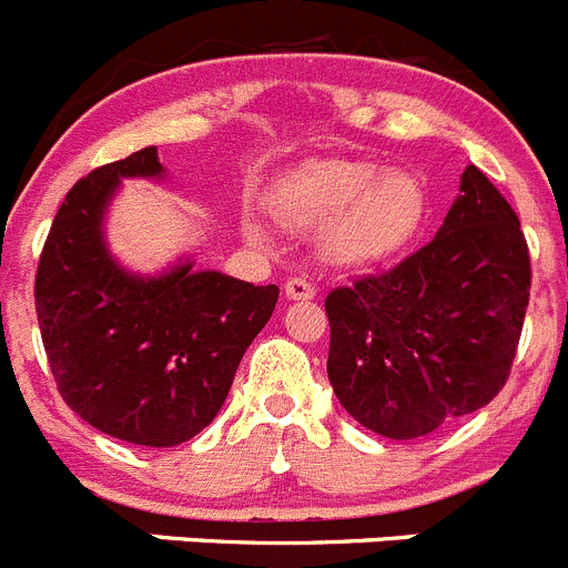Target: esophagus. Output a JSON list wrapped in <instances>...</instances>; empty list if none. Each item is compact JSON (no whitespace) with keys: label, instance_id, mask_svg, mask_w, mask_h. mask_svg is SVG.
Here are the masks:
<instances>
[{"label":"esophagus","instance_id":"34e87169","mask_svg":"<svg viewBox=\"0 0 568 568\" xmlns=\"http://www.w3.org/2000/svg\"><path fill=\"white\" fill-rule=\"evenodd\" d=\"M285 296H288V300H314L316 288L308 277H291L288 283H285Z\"/></svg>","mask_w":568,"mask_h":568}]
</instances>
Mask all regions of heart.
<instances>
[{"instance_id":"b5f03b06","label":"heart","mask_w":568,"mask_h":568,"mask_svg":"<svg viewBox=\"0 0 568 568\" xmlns=\"http://www.w3.org/2000/svg\"><path fill=\"white\" fill-rule=\"evenodd\" d=\"M427 209L422 181L373 161H316L285 178L272 212L291 229L325 226V252L342 263H373L405 246Z\"/></svg>"}]
</instances>
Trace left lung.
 I'll use <instances>...</instances> for the list:
<instances>
[{
	"mask_svg": "<svg viewBox=\"0 0 568 568\" xmlns=\"http://www.w3.org/2000/svg\"><path fill=\"white\" fill-rule=\"evenodd\" d=\"M529 285L518 214L467 166L462 195L427 246L325 296L339 405L396 442L489 405L513 371Z\"/></svg>",
	"mask_w": 568,
	"mask_h": 568,
	"instance_id": "1",
	"label": "left lung"
}]
</instances>
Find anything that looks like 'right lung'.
I'll list each match as a JSON object with an SVG mask.
<instances>
[{
    "instance_id": "add662e5",
    "label": "right lung",
    "mask_w": 568,
    "mask_h": 568,
    "mask_svg": "<svg viewBox=\"0 0 568 568\" xmlns=\"http://www.w3.org/2000/svg\"><path fill=\"white\" fill-rule=\"evenodd\" d=\"M163 175L155 146L81 178L36 268V316L55 387L95 430L175 447L223 407L240 359L272 320L277 285L175 265L135 277L110 257L104 209L121 178Z\"/></svg>"
}]
</instances>
